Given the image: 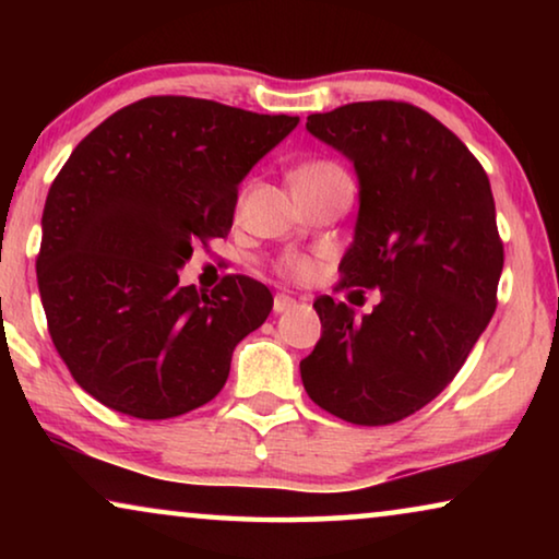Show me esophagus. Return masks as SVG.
Returning a JSON list of instances; mask_svg holds the SVG:
<instances>
[{"label":"esophagus","mask_w":559,"mask_h":559,"mask_svg":"<svg viewBox=\"0 0 559 559\" xmlns=\"http://www.w3.org/2000/svg\"><path fill=\"white\" fill-rule=\"evenodd\" d=\"M295 305H297V300H295L293 295H287V293H277V295H274V305H272V310L277 312V316H280V312H287L289 308H295Z\"/></svg>","instance_id":"esophagus-1"}]
</instances>
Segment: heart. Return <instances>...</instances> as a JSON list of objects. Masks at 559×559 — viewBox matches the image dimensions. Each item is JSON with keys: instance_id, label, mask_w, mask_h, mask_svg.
Returning <instances> with one entry per match:
<instances>
[{"instance_id": "1", "label": "heart", "mask_w": 559, "mask_h": 559, "mask_svg": "<svg viewBox=\"0 0 559 559\" xmlns=\"http://www.w3.org/2000/svg\"><path fill=\"white\" fill-rule=\"evenodd\" d=\"M343 170L338 165L333 163H325V159H316V163H305L295 170L293 175V182L295 180H318V178H331V175H341ZM280 272L285 274V277H293V280H310L312 274L318 272V264L316 259L310 257H302V254H287L285 259L280 262Z\"/></svg>"}]
</instances>
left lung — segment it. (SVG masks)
<instances>
[{
    "label": "left lung",
    "mask_w": 559,
    "mask_h": 559,
    "mask_svg": "<svg viewBox=\"0 0 559 559\" xmlns=\"http://www.w3.org/2000/svg\"><path fill=\"white\" fill-rule=\"evenodd\" d=\"M308 132L358 175L341 287L381 289L356 318L320 295L323 333L300 361L305 392L354 425H392L432 402L496 310L503 243L488 175L445 124L404 102L310 114Z\"/></svg>",
    "instance_id": "8db88e82"
}]
</instances>
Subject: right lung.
<instances>
[{
  "label": "right lung",
  "mask_w": 559,
  "mask_h": 559,
  "mask_svg": "<svg viewBox=\"0 0 559 559\" xmlns=\"http://www.w3.org/2000/svg\"><path fill=\"white\" fill-rule=\"evenodd\" d=\"M297 121L150 96L83 136L50 186L37 254L50 338L83 392L170 419L224 389L272 293L228 274L209 295L182 287L178 270L195 241L231 231L239 182Z\"/></svg>",
  "instance_id": "1"
}]
</instances>
